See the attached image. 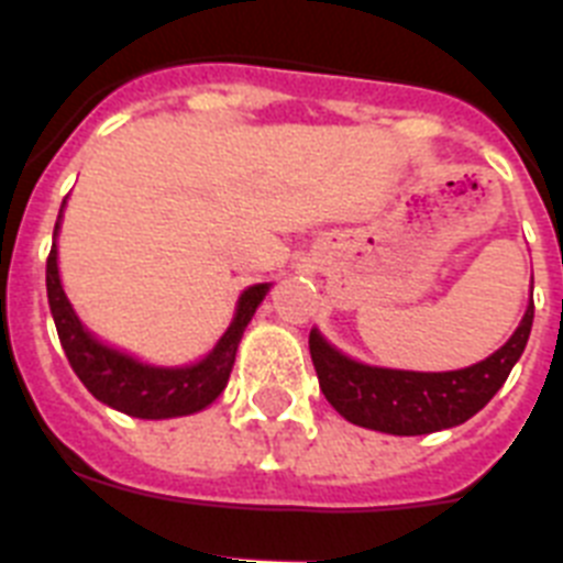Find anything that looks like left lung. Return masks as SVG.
Wrapping results in <instances>:
<instances>
[{
	"instance_id": "obj_1",
	"label": "left lung",
	"mask_w": 563,
	"mask_h": 563,
	"mask_svg": "<svg viewBox=\"0 0 563 563\" xmlns=\"http://www.w3.org/2000/svg\"><path fill=\"white\" fill-rule=\"evenodd\" d=\"M530 330L533 287L530 305L505 346L465 369L411 372L372 366L332 346L318 327L310 332V355L318 386L343 420L380 434L417 437L454 429L485 409L525 352Z\"/></svg>"
}]
</instances>
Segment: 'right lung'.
Here are the masks:
<instances>
[{
    "label": "right lung",
    "instance_id": "1",
    "mask_svg": "<svg viewBox=\"0 0 563 563\" xmlns=\"http://www.w3.org/2000/svg\"><path fill=\"white\" fill-rule=\"evenodd\" d=\"M64 208H67V200L62 202V211H58L53 251L47 258V301L58 338H62L64 355L78 380L103 406L121 411V415L137 417V420H172V417L197 415V411L208 409L225 391L239 341L245 335L251 318L256 316L258 305L271 292V282L251 285L239 292L231 324L222 332L220 341L213 343V350H208L200 361L183 363V366L141 361L132 352L118 350L112 343L101 341L92 330H87V324L69 305L62 273H58V233H62Z\"/></svg>",
    "mask_w": 563,
    "mask_h": 563
}]
</instances>
